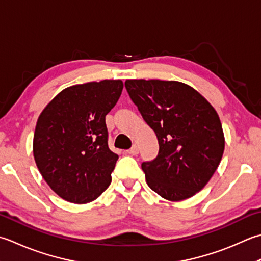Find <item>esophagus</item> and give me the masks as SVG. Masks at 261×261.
I'll return each instance as SVG.
<instances>
[{
  "instance_id": "obj_1",
  "label": "esophagus",
  "mask_w": 261,
  "mask_h": 261,
  "mask_svg": "<svg viewBox=\"0 0 261 261\" xmlns=\"http://www.w3.org/2000/svg\"><path fill=\"white\" fill-rule=\"evenodd\" d=\"M138 152H139V148H138V146L137 145H134L131 147V149H129V150H126V154H129V155H132V156H135V155H137Z\"/></svg>"
}]
</instances>
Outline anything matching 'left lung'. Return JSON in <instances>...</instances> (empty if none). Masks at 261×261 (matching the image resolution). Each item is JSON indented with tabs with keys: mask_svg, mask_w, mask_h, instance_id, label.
<instances>
[{
	"mask_svg": "<svg viewBox=\"0 0 261 261\" xmlns=\"http://www.w3.org/2000/svg\"><path fill=\"white\" fill-rule=\"evenodd\" d=\"M125 88L160 144L155 160L141 164L148 187L170 201L195 196L217 170L225 147L216 110L180 81L129 79Z\"/></svg>",
	"mask_w": 261,
	"mask_h": 261,
	"instance_id": "obj_1",
	"label": "left lung"
}]
</instances>
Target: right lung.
<instances>
[{"instance_id": "add662e5", "label": "right lung", "mask_w": 261, "mask_h": 261, "mask_svg": "<svg viewBox=\"0 0 261 261\" xmlns=\"http://www.w3.org/2000/svg\"><path fill=\"white\" fill-rule=\"evenodd\" d=\"M122 89V80L71 86L39 114L33 141L36 165L64 200L91 202L111 185L119 156L107 145L105 116Z\"/></svg>"}]
</instances>
